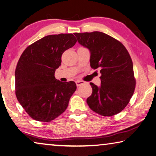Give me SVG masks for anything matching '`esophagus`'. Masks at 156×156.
Segmentation results:
<instances>
[{"instance_id": "esophagus-1", "label": "esophagus", "mask_w": 156, "mask_h": 156, "mask_svg": "<svg viewBox=\"0 0 156 156\" xmlns=\"http://www.w3.org/2000/svg\"><path fill=\"white\" fill-rule=\"evenodd\" d=\"M85 83L83 81H81V80H77L76 81V86H80L81 85H83V84Z\"/></svg>"}]
</instances>
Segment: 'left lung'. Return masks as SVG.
<instances>
[{
  "label": "left lung",
  "instance_id": "8db88e82",
  "mask_svg": "<svg viewBox=\"0 0 156 156\" xmlns=\"http://www.w3.org/2000/svg\"><path fill=\"white\" fill-rule=\"evenodd\" d=\"M78 42L90 51V66L100 68L101 86L90 83V108L102 116H113L124 110L136 88L132 59L128 50L115 38L101 32L75 33Z\"/></svg>",
  "mask_w": 156,
  "mask_h": 156
}]
</instances>
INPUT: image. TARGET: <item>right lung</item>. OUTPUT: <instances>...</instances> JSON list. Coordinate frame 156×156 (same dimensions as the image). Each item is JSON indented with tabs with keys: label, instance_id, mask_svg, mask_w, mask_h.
<instances>
[{
	"label": "right lung",
	"instance_id": "1",
	"mask_svg": "<svg viewBox=\"0 0 156 156\" xmlns=\"http://www.w3.org/2000/svg\"><path fill=\"white\" fill-rule=\"evenodd\" d=\"M76 42L73 34L48 35L30 45L20 56L15 70V93L35 120L50 122L67 108L76 83L61 82L55 73L63 53Z\"/></svg>",
	"mask_w": 156,
	"mask_h": 156
}]
</instances>
